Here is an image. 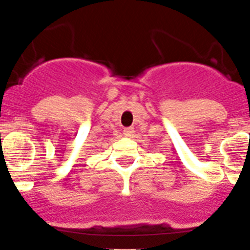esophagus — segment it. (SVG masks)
<instances>
[{
    "mask_svg": "<svg viewBox=\"0 0 250 250\" xmlns=\"http://www.w3.org/2000/svg\"><path fill=\"white\" fill-rule=\"evenodd\" d=\"M133 132H135V131H133L132 127H128V128L123 129V135H125V137H131L133 135Z\"/></svg>",
    "mask_w": 250,
    "mask_h": 250,
    "instance_id": "obj_1",
    "label": "esophagus"
}]
</instances>
